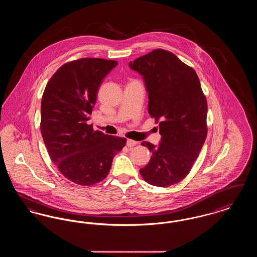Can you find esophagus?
I'll list each match as a JSON object with an SVG mask.
<instances>
[{
	"mask_svg": "<svg viewBox=\"0 0 257 257\" xmlns=\"http://www.w3.org/2000/svg\"><path fill=\"white\" fill-rule=\"evenodd\" d=\"M126 145H127V147H133L137 145V142H135L133 140H127V142H126Z\"/></svg>",
	"mask_w": 257,
	"mask_h": 257,
	"instance_id": "obj_1",
	"label": "esophagus"
}]
</instances>
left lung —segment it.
I'll return each instance as SVG.
<instances>
[{"label":"left lung","instance_id":"1","mask_svg":"<svg viewBox=\"0 0 257 257\" xmlns=\"http://www.w3.org/2000/svg\"><path fill=\"white\" fill-rule=\"evenodd\" d=\"M144 78L148 112L159 123V146L144 142L152 153L140 173L147 183L169 187L189 174L207 136V101L196 71L171 52L153 50L130 61Z\"/></svg>","mask_w":257,"mask_h":257}]
</instances>
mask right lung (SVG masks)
<instances>
[{
    "mask_svg": "<svg viewBox=\"0 0 257 257\" xmlns=\"http://www.w3.org/2000/svg\"><path fill=\"white\" fill-rule=\"evenodd\" d=\"M117 61L85 58L52 76L41 100L40 130L50 158L73 183L91 186L109 174L126 139L94 131L88 124L103 79Z\"/></svg>",
    "mask_w": 257,
    "mask_h": 257,
    "instance_id": "1",
    "label": "right lung"
}]
</instances>
